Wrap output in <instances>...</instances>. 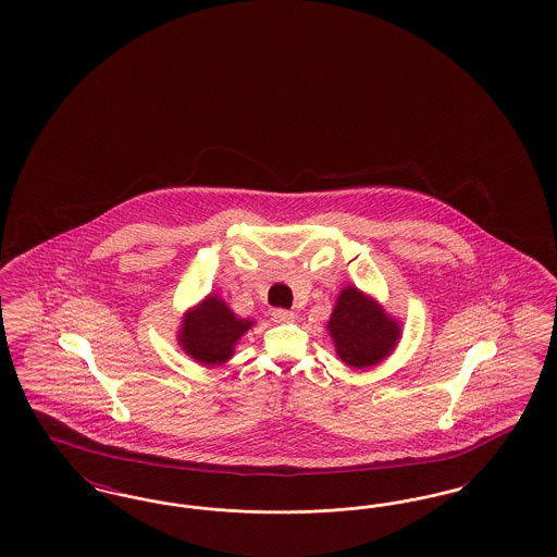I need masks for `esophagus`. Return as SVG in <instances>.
I'll return each mask as SVG.
<instances>
[{
  "label": "esophagus",
  "mask_w": 557,
  "mask_h": 557,
  "mask_svg": "<svg viewBox=\"0 0 557 557\" xmlns=\"http://www.w3.org/2000/svg\"><path fill=\"white\" fill-rule=\"evenodd\" d=\"M271 319H273L275 323H292V321H294V313L288 311V309H273V311H271Z\"/></svg>",
  "instance_id": "34e87169"
}]
</instances>
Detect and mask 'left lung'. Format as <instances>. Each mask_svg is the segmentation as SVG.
I'll return each mask as SVG.
<instances>
[{"label":"left lung","mask_w":557,"mask_h":557,"mask_svg":"<svg viewBox=\"0 0 557 557\" xmlns=\"http://www.w3.org/2000/svg\"><path fill=\"white\" fill-rule=\"evenodd\" d=\"M327 330L336 352L350 368H370L397 345L398 323L388 318L371 298L357 288H345L338 296Z\"/></svg>","instance_id":"8db88e82"}]
</instances>
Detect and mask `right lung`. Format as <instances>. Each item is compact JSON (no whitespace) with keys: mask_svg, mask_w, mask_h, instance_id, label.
<instances>
[{"mask_svg":"<svg viewBox=\"0 0 557 557\" xmlns=\"http://www.w3.org/2000/svg\"><path fill=\"white\" fill-rule=\"evenodd\" d=\"M250 325L252 321L236 318L223 300L209 296L187 313L180 343L198 363L219 366L232 357L234 345Z\"/></svg>","mask_w":557,"mask_h":557,"instance_id":"add662e5","label":"right lung"}]
</instances>
